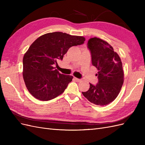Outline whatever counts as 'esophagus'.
I'll use <instances>...</instances> for the list:
<instances>
[{
	"label": "esophagus",
	"instance_id": "1",
	"mask_svg": "<svg viewBox=\"0 0 145 145\" xmlns=\"http://www.w3.org/2000/svg\"><path fill=\"white\" fill-rule=\"evenodd\" d=\"M74 80H76V82H79L81 81V79H79V78H76V77H74Z\"/></svg>",
	"mask_w": 145,
	"mask_h": 145
}]
</instances>
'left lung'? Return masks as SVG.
I'll return each instance as SVG.
<instances>
[{
    "label": "left lung",
    "mask_w": 145,
    "mask_h": 145,
    "mask_svg": "<svg viewBox=\"0 0 145 145\" xmlns=\"http://www.w3.org/2000/svg\"><path fill=\"white\" fill-rule=\"evenodd\" d=\"M87 45L91 54L92 64L98 69V83L95 85L90 83L88 91L82 94L91 103L106 105L116 99L123 83L121 61L113 48L102 39L91 38Z\"/></svg>",
    "instance_id": "obj_1"
}]
</instances>
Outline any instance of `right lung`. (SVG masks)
<instances>
[{
  "label": "right lung",
  "mask_w": 145,
  "mask_h": 145,
  "mask_svg": "<svg viewBox=\"0 0 145 145\" xmlns=\"http://www.w3.org/2000/svg\"><path fill=\"white\" fill-rule=\"evenodd\" d=\"M85 37L62 32L45 34L37 39L23 59V77L28 91L37 99L47 101L62 94L73 77L53 67L70 48L82 45Z\"/></svg>",
  "instance_id": "obj_1"
}]
</instances>
